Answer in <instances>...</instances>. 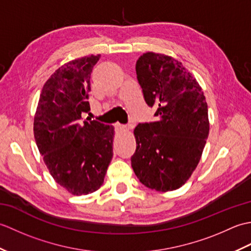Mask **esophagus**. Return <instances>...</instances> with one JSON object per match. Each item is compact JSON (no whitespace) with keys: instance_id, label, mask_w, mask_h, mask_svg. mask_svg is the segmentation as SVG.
Here are the masks:
<instances>
[{"instance_id":"obj_1","label":"esophagus","mask_w":251,"mask_h":251,"mask_svg":"<svg viewBox=\"0 0 251 251\" xmlns=\"http://www.w3.org/2000/svg\"><path fill=\"white\" fill-rule=\"evenodd\" d=\"M115 128L116 129H129L130 128V125L129 126H126V125H121V124H119V123H116Z\"/></svg>"}]
</instances>
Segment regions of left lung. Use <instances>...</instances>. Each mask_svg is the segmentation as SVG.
Listing matches in <instances>:
<instances>
[{
	"label": "left lung",
	"instance_id": "obj_1",
	"mask_svg": "<svg viewBox=\"0 0 251 251\" xmlns=\"http://www.w3.org/2000/svg\"><path fill=\"white\" fill-rule=\"evenodd\" d=\"M136 73L147 104L156 109V121L135 128L131 167L148 188L177 190L194 172L209 134L204 93L170 56L146 52L137 60Z\"/></svg>",
	"mask_w": 251,
	"mask_h": 251
}]
</instances>
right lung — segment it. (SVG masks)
I'll use <instances>...</instances> for the list:
<instances>
[{
	"label": "right lung",
	"instance_id": "right-lung-1",
	"mask_svg": "<svg viewBox=\"0 0 251 251\" xmlns=\"http://www.w3.org/2000/svg\"><path fill=\"white\" fill-rule=\"evenodd\" d=\"M100 55L86 56L61 66L42 89L34 116V138L56 182L73 195L97 191L113 156L114 127L88 113L90 73Z\"/></svg>",
	"mask_w": 251,
	"mask_h": 251
}]
</instances>
